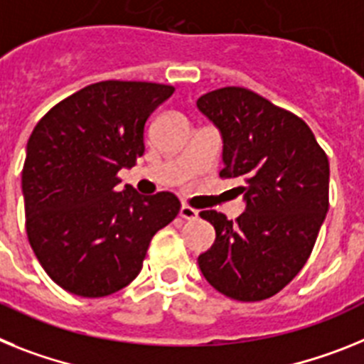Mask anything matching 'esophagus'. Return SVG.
<instances>
[{"label": "esophagus", "instance_id": "1", "mask_svg": "<svg viewBox=\"0 0 364 364\" xmlns=\"http://www.w3.org/2000/svg\"><path fill=\"white\" fill-rule=\"evenodd\" d=\"M179 216L185 218V220H196V218H198V210L188 207V205H181V208H179Z\"/></svg>", "mask_w": 364, "mask_h": 364}]
</instances>
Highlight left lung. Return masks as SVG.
Masks as SVG:
<instances>
[{
	"label": "left lung",
	"mask_w": 364,
	"mask_h": 364,
	"mask_svg": "<svg viewBox=\"0 0 364 364\" xmlns=\"http://www.w3.org/2000/svg\"><path fill=\"white\" fill-rule=\"evenodd\" d=\"M221 135V178L245 186L236 221L201 210L216 240L198 264L214 289L242 302L277 295L311 255L328 213L330 164L302 119L245 87H221L196 102Z\"/></svg>",
	"instance_id": "8db88e82"
}]
</instances>
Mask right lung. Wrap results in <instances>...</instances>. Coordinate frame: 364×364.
I'll return each mask as SVG.
<instances>
[{
    "instance_id": "add662e5",
    "label": "right lung",
    "mask_w": 364,
    "mask_h": 364,
    "mask_svg": "<svg viewBox=\"0 0 364 364\" xmlns=\"http://www.w3.org/2000/svg\"><path fill=\"white\" fill-rule=\"evenodd\" d=\"M172 86L106 80L47 112L27 143V236L43 269L65 291L106 296L139 274L157 230L179 213L172 192L141 196L117 172L144 154V124Z\"/></svg>"
}]
</instances>
